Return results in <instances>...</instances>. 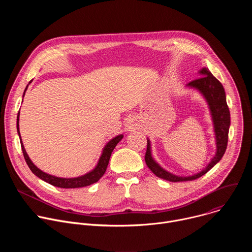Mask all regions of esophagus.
<instances>
[{
  "label": "esophagus",
  "mask_w": 252,
  "mask_h": 252,
  "mask_svg": "<svg viewBox=\"0 0 252 252\" xmlns=\"http://www.w3.org/2000/svg\"><path fill=\"white\" fill-rule=\"evenodd\" d=\"M128 128H132V127H134V124H133V122L132 121H130V120H127V126H126Z\"/></svg>",
  "instance_id": "obj_1"
}]
</instances>
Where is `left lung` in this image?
I'll use <instances>...</instances> for the list:
<instances>
[{"instance_id":"8db88e82","label":"left lung","mask_w":252,"mask_h":252,"mask_svg":"<svg viewBox=\"0 0 252 252\" xmlns=\"http://www.w3.org/2000/svg\"><path fill=\"white\" fill-rule=\"evenodd\" d=\"M199 74L203 77L189 83L187 87L198 91L208 104L211 120L213 123L217 152H215V156L211 158L210 162L201 171L189 176H179L165 170L155 160L152 154L151 140L150 138H148V148L145 157L146 163L158 177L165 179V181L168 182H188L202 176L222 158L226 151L228 141V130L230 126V113L226 103L224 89L220 82L217 78L213 77L208 68L202 67L199 70Z\"/></svg>"}]
</instances>
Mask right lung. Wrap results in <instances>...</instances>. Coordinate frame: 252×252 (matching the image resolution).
Instances as JSON below:
<instances>
[{
  "label": "right lung",
  "mask_w": 252,
  "mask_h": 252,
  "mask_svg": "<svg viewBox=\"0 0 252 252\" xmlns=\"http://www.w3.org/2000/svg\"><path fill=\"white\" fill-rule=\"evenodd\" d=\"M30 83H29V85H30ZM28 86H27V88H26V90L24 92V95H25V93H26V91L28 89ZM24 95H23V97H24ZM19 118H20V112L18 113V117H17V130H18V134L20 136L21 147H22V151H23L24 158L26 159L27 164L29 165V167L32 170V172L33 174L37 175L39 178L43 179L44 182H46V183H48V184H50V185H52L54 187L61 188V189H78V188L88 187V186H91V185L96 183L98 179L104 174V172L106 170V167H107V164H109V161H110V158H111L113 151L115 150V148L117 147L118 143L124 137L123 134H119L116 137L112 138L109 142L106 143V145L103 148V150H102L101 156L99 157V159L97 161L96 166L93 170L89 171L88 173H86L84 175L78 176V177H71V178L58 177V176L51 175L49 173L44 172L43 170H41L40 168H38L37 166H35L32 163V161L30 159V158H29V156H28V154H27V152H26V150L24 148L22 138H21L20 128H19Z\"/></svg>",
  "instance_id": "add662e5"
}]
</instances>
